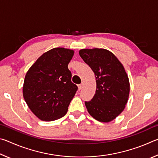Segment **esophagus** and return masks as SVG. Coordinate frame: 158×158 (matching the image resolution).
<instances>
[{
  "label": "esophagus",
  "instance_id": "34e87169",
  "mask_svg": "<svg viewBox=\"0 0 158 158\" xmlns=\"http://www.w3.org/2000/svg\"><path fill=\"white\" fill-rule=\"evenodd\" d=\"M83 86H84V84H83V83H81V84H79V85H78L79 90H81V89H83Z\"/></svg>",
  "mask_w": 158,
  "mask_h": 158
}]
</instances>
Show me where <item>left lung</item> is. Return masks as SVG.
<instances>
[{
	"instance_id": "obj_1",
	"label": "left lung",
	"mask_w": 158,
	"mask_h": 158,
	"mask_svg": "<svg viewBox=\"0 0 158 158\" xmlns=\"http://www.w3.org/2000/svg\"><path fill=\"white\" fill-rule=\"evenodd\" d=\"M79 53L92 69L97 84L95 95L85 102L88 111L100 122L113 121L123 111L129 97L130 83L123 66L105 49H84Z\"/></svg>"
}]
</instances>
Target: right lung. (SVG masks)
Wrapping results in <instances>:
<instances>
[{
	"label": "right lung",
	"instance_id": "1",
	"mask_svg": "<svg viewBox=\"0 0 158 158\" xmlns=\"http://www.w3.org/2000/svg\"><path fill=\"white\" fill-rule=\"evenodd\" d=\"M74 51L53 48L42 54L26 74L23 95L31 111L42 121L60 118L78 87L71 81L68 64Z\"/></svg>",
	"mask_w": 158,
	"mask_h": 158
}]
</instances>
